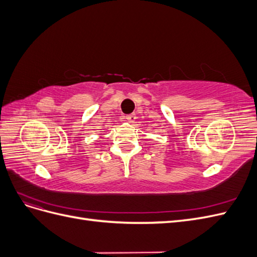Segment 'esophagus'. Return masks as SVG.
<instances>
[{
  "label": "esophagus",
  "mask_w": 257,
  "mask_h": 257,
  "mask_svg": "<svg viewBox=\"0 0 257 257\" xmlns=\"http://www.w3.org/2000/svg\"><path fill=\"white\" fill-rule=\"evenodd\" d=\"M135 119H136V115H135L134 113L125 115V120H126L127 122H130V123H133V122L135 121Z\"/></svg>",
  "instance_id": "obj_1"
}]
</instances>
